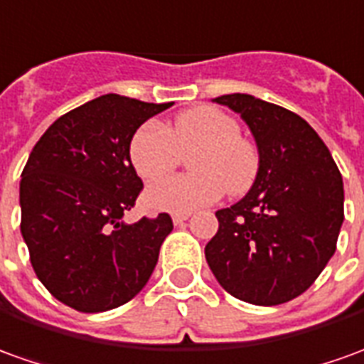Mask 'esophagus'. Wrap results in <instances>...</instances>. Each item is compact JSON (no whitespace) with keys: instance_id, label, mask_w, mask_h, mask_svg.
I'll list each match as a JSON object with an SVG mask.
<instances>
[{"instance_id":"obj_1","label":"esophagus","mask_w":364,"mask_h":364,"mask_svg":"<svg viewBox=\"0 0 364 364\" xmlns=\"http://www.w3.org/2000/svg\"><path fill=\"white\" fill-rule=\"evenodd\" d=\"M189 217H191L189 213H175V215H173V223L183 225L185 221H187V219H189Z\"/></svg>"}]
</instances>
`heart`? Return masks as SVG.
<instances>
[{
  "mask_svg": "<svg viewBox=\"0 0 364 364\" xmlns=\"http://www.w3.org/2000/svg\"><path fill=\"white\" fill-rule=\"evenodd\" d=\"M241 133L235 117L215 107H195L179 113L163 127L147 121L133 133L129 159L141 179L155 181L171 173L181 155H189L191 175H177L151 185L145 203L167 213H193L215 203L223 189L241 195L259 173L261 155Z\"/></svg>",
  "mask_w": 364,
  "mask_h": 364,
  "instance_id": "b5f03b06",
  "label": "heart"
}]
</instances>
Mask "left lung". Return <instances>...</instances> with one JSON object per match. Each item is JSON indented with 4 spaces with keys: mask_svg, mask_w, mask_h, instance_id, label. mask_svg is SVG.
Segmentation results:
<instances>
[{
    "mask_svg": "<svg viewBox=\"0 0 364 364\" xmlns=\"http://www.w3.org/2000/svg\"><path fill=\"white\" fill-rule=\"evenodd\" d=\"M215 101L249 125L261 165L251 191L215 213L219 231L205 257L227 293L281 305L303 295L337 249L343 177L317 131L293 111L247 93Z\"/></svg>",
    "mask_w": 364,
    "mask_h": 364,
    "instance_id": "left-lung-1",
    "label": "left lung"
}]
</instances>
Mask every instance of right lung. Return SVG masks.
<instances>
[{"instance_id": "add662e5", "label": "right lung", "mask_w": 364, "mask_h": 364, "mask_svg": "<svg viewBox=\"0 0 364 364\" xmlns=\"http://www.w3.org/2000/svg\"><path fill=\"white\" fill-rule=\"evenodd\" d=\"M173 103L107 93L61 115L41 135L21 183V235L47 291L81 313L125 305L147 285L167 213L123 223L143 189L129 159L141 123Z\"/></svg>"}]
</instances>
